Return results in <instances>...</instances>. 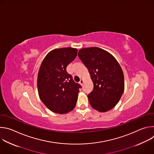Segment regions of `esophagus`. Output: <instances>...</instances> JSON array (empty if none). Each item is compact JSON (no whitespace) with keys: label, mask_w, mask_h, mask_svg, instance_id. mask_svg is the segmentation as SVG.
<instances>
[{"label":"esophagus","mask_w":154,"mask_h":154,"mask_svg":"<svg viewBox=\"0 0 154 154\" xmlns=\"http://www.w3.org/2000/svg\"><path fill=\"white\" fill-rule=\"evenodd\" d=\"M79 83H80V85H83V79H80V82H79Z\"/></svg>","instance_id":"34e87169"}]
</instances>
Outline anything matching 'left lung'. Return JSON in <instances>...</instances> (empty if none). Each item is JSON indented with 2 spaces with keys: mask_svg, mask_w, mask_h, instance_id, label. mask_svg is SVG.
Segmentation results:
<instances>
[{
  "mask_svg": "<svg viewBox=\"0 0 154 154\" xmlns=\"http://www.w3.org/2000/svg\"><path fill=\"white\" fill-rule=\"evenodd\" d=\"M78 56L90 74L94 88L88 95L91 106L100 112L114 108L124 90L122 69L108 52L96 47L79 50Z\"/></svg>",
  "mask_w": 154,
  "mask_h": 154,
  "instance_id": "left-lung-1",
  "label": "left lung"
}]
</instances>
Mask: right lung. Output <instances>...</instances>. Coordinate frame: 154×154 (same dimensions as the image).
<instances>
[{"label":"right lung","mask_w":154,"mask_h":154,"mask_svg":"<svg viewBox=\"0 0 154 154\" xmlns=\"http://www.w3.org/2000/svg\"><path fill=\"white\" fill-rule=\"evenodd\" d=\"M72 48L55 49L44 58L38 71L37 86L40 99L51 111L66 114L75 108L81 86L66 71L77 57Z\"/></svg>","instance_id":"obj_1"}]
</instances>
